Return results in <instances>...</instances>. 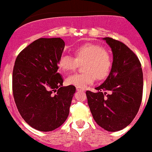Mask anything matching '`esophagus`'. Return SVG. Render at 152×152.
<instances>
[{
	"mask_svg": "<svg viewBox=\"0 0 152 152\" xmlns=\"http://www.w3.org/2000/svg\"><path fill=\"white\" fill-rule=\"evenodd\" d=\"M77 91H85V88H80V87H76Z\"/></svg>",
	"mask_w": 152,
	"mask_h": 152,
	"instance_id": "obj_1",
	"label": "esophagus"
}]
</instances>
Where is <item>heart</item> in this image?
I'll return each mask as SVG.
<instances>
[{
    "mask_svg": "<svg viewBox=\"0 0 152 152\" xmlns=\"http://www.w3.org/2000/svg\"><path fill=\"white\" fill-rule=\"evenodd\" d=\"M75 58L63 55L58 60V66L64 72L67 73L76 69L79 64H83L82 74H74L66 78L67 83L76 87L85 88L93 83L97 79H106L112 66V58L103 46L94 43H83L75 49Z\"/></svg>",
    "mask_w": 152,
    "mask_h": 152,
    "instance_id": "obj_1",
    "label": "heart"
}]
</instances>
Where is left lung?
<instances>
[{"label":"left lung","instance_id":"1","mask_svg":"<svg viewBox=\"0 0 152 152\" xmlns=\"http://www.w3.org/2000/svg\"><path fill=\"white\" fill-rule=\"evenodd\" d=\"M103 40L112 48V69L104 83L95 88L97 92L86 94L95 122L105 130L117 132L129 126L137 114L142 97V71L137 56L126 45L112 37Z\"/></svg>","mask_w":152,"mask_h":152}]
</instances>
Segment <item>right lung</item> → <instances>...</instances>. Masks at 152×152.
I'll return each mask as SVG.
<instances>
[{
  "mask_svg": "<svg viewBox=\"0 0 152 152\" xmlns=\"http://www.w3.org/2000/svg\"><path fill=\"white\" fill-rule=\"evenodd\" d=\"M65 43L61 37L39 38L18 55L12 92L23 119L32 128L50 132L68 118L75 86H63L58 62Z\"/></svg>",
  "mask_w": 152,
  "mask_h": 152,
  "instance_id": "obj_1",
  "label": "right lung"
}]
</instances>
